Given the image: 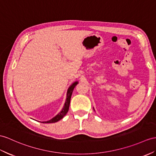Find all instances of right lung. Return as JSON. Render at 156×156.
Returning <instances> with one entry per match:
<instances>
[{"instance_id":"1","label":"right lung","mask_w":156,"mask_h":156,"mask_svg":"<svg viewBox=\"0 0 156 156\" xmlns=\"http://www.w3.org/2000/svg\"><path fill=\"white\" fill-rule=\"evenodd\" d=\"M78 84V81H75L74 83H72V85L68 88L67 89V97H66V100L65 102V104H64L63 107L62 108V111H61L58 115H57L55 116L54 118H52L51 119L48 121H45V122H42L43 123H54L57 122L58 121L62 119L65 116V115L67 113L68 111H69V105H70V101H71V97L72 95V93H73V90L75 86Z\"/></svg>"}]
</instances>
